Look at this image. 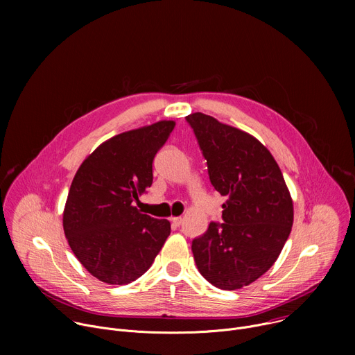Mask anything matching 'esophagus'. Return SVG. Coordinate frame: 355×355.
<instances>
[{
	"label": "esophagus",
	"mask_w": 355,
	"mask_h": 355,
	"mask_svg": "<svg viewBox=\"0 0 355 355\" xmlns=\"http://www.w3.org/2000/svg\"><path fill=\"white\" fill-rule=\"evenodd\" d=\"M171 223L174 226H180L182 223V218H171Z\"/></svg>",
	"instance_id": "obj_1"
}]
</instances>
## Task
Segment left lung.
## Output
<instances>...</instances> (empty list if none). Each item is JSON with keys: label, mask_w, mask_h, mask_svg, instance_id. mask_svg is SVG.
I'll use <instances>...</instances> for the list:
<instances>
[{"label": "left lung", "mask_w": 355, "mask_h": 355, "mask_svg": "<svg viewBox=\"0 0 355 355\" xmlns=\"http://www.w3.org/2000/svg\"><path fill=\"white\" fill-rule=\"evenodd\" d=\"M193 129L215 189L227 196L223 223L192 241L195 264L225 291L250 285L277 261L293 223V202L270 150L254 136L195 112Z\"/></svg>", "instance_id": "obj_1"}]
</instances>
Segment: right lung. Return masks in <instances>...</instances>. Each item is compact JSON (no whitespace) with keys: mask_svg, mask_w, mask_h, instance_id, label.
Returning <instances> with one entry per match:
<instances>
[{"mask_svg":"<svg viewBox=\"0 0 355 355\" xmlns=\"http://www.w3.org/2000/svg\"><path fill=\"white\" fill-rule=\"evenodd\" d=\"M175 126L159 121L101 143L78 167L63 211L69 245L83 267L110 285H126L153 264L171 232L167 219L133 202L153 182V160Z\"/></svg>","mask_w":355,"mask_h":355,"instance_id":"add662e5","label":"right lung"}]
</instances>
